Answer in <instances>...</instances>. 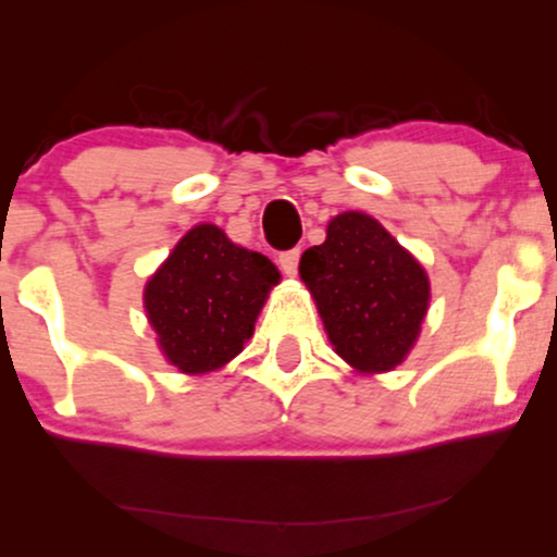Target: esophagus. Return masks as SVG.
<instances>
[{
  "label": "esophagus",
  "instance_id": "1",
  "mask_svg": "<svg viewBox=\"0 0 557 557\" xmlns=\"http://www.w3.org/2000/svg\"><path fill=\"white\" fill-rule=\"evenodd\" d=\"M298 259H300L298 248H293V251L280 253V270H283V272L287 274V277H296V272H298Z\"/></svg>",
  "mask_w": 557,
  "mask_h": 557
}]
</instances>
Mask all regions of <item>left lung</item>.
I'll use <instances>...</instances> for the list:
<instances>
[{
  "label": "left lung",
  "instance_id": "left-lung-1",
  "mask_svg": "<svg viewBox=\"0 0 557 557\" xmlns=\"http://www.w3.org/2000/svg\"><path fill=\"white\" fill-rule=\"evenodd\" d=\"M324 332L359 374L393 372L421 335L432 287L426 270L374 216H332L322 246L298 264Z\"/></svg>",
  "mask_w": 557,
  "mask_h": 557
}]
</instances>
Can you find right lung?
I'll list each match as a JSON object with an SVG mask.
<instances>
[{
  "instance_id": "1",
  "label": "right lung",
  "mask_w": 557,
  "mask_h": 557,
  "mask_svg": "<svg viewBox=\"0 0 557 557\" xmlns=\"http://www.w3.org/2000/svg\"><path fill=\"white\" fill-rule=\"evenodd\" d=\"M277 283V267L264 253L238 246L209 222L190 227L144 287L159 354L188 376L216 372L251 341Z\"/></svg>"
}]
</instances>
